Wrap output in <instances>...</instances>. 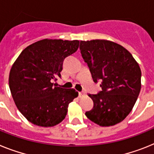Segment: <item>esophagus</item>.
<instances>
[{
  "label": "esophagus",
  "mask_w": 154,
  "mask_h": 154,
  "mask_svg": "<svg viewBox=\"0 0 154 154\" xmlns=\"http://www.w3.org/2000/svg\"><path fill=\"white\" fill-rule=\"evenodd\" d=\"M85 92H83V91L79 92V97H84V96H85Z\"/></svg>",
  "instance_id": "esophagus-1"
}]
</instances>
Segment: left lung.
Returning a JSON list of instances; mask_svg holds the SVG:
<instances>
[{
    "label": "left lung",
    "mask_w": 154,
    "mask_h": 154,
    "mask_svg": "<svg viewBox=\"0 0 154 154\" xmlns=\"http://www.w3.org/2000/svg\"><path fill=\"white\" fill-rule=\"evenodd\" d=\"M80 49L93 81L101 91L89 94L94 107L87 117L101 126L121 122L133 109L141 89V69L126 49L108 40L81 41Z\"/></svg>",
    "instance_id": "8db88e82"
}]
</instances>
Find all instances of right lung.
I'll return each instance as SVG.
<instances>
[{
  "label": "right lung",
  "mask_w": 154,
  "mask_h": 154,
  "mask_svg": "<svg viewBox=\"0 0 154 154\" xmlns=\"http://www.w3.org/2000/svg\"><path fill=\"white\" fill-rule=\"evenodd\" d=\"M78 40L42 39L29 45L13 64L9 88L16 106L30 122L42 127L65 119L68 105L78 96L74 89L53 85L61 77L64 59L75 53Z\"/></svg>",
  "instance_id": "add662e5"
}]
</instances>
